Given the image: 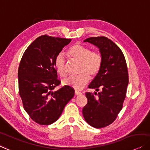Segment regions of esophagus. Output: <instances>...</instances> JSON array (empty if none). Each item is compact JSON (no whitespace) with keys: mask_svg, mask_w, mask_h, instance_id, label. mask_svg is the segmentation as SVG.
Returning a JSON list of instances; mask_svg holds the SVG:
<instances>
[{"mask_svg":"<svg viewBox=\"0 0 150 150\" xmlns=\"http://www.w3.org/2000/svg\"><path fill=\"white\" fill-rule=\"evenodd\" d=\"M74 94H75L76 95H82V93L79 92V91H76L75 92H74Z\"/></svg>","mask_w":150,"mask_h":150,"instance_id":"34e87169","label":"esophagus"}]
</instances>
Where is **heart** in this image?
I'll use <instances>...</instances> for the list:
<instances>
[{"instance_id":"1","label":"heart","mask_w":150,"mask_h":150,"mask_svg":"<svg viewBox=\"0 0 150 150\" xmlns=\"http://www.w3.org/2000/svg\"><path fill=\"white\" fill-rule=\"evenodd\" d=\"M71 59L79 62V75L70 76L63 80L64 85L76 90L84 87L91 77H94L100 70L102 57L100 53L91 51L90 48L80 44H75L67 51ZM54 66L61 76H66V60L62 53L57 54L54 61Z\"/></svg>"}]
</instances>
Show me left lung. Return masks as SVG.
<instances>
[{
	"mask_svg": "<svg viewBox=\"0 0 150 150\" xmlns=\"http://www.w3.org/2000/svg\"><path fill=\"white\" fill-rule=\"evenodd\" d=\"M99 49L102 57L100 70L88 88L101 91L95 96L86 93L87 103L82 109L84 120L99 129L112 124L122 110L129 84L127 63L122 51L110 39L99 36L85 39Z\"/></svg>",
	"mask_w": 150,
	"mask_h": 150,
	"instance_id": "left-lung-1",
	"label": "left lung"
}]
</instances>
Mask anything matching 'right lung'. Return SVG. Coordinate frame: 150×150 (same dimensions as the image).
Returning <instances> with one entry per match:
<instances>
[{
  "mask_svg": "<svg viewBox=\"0 0 150 150\" xmlns=\"http://www.w3.org/2000/svg\"><path fill=\"white\" fill-rule=\"evenodd\" d=\"M71 39L43 35L33 41L21 58L18 69L19 93L23 108L32 120L41 125L58 120L65 106L74 95V91L60 84L54 61Z\"/></svg>",
  "mask_w": 150,
  "mask_h": 150,
  "instance_id": "add662e5",
  "label": "right lung"
}]
</instances>
